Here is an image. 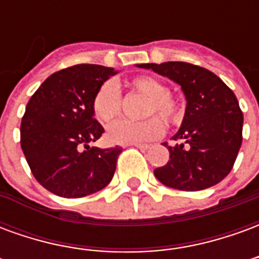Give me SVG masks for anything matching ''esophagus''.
Returning <instances> with one entry per match:
<instances>
[{
	"instance_id": "1",
	"label": "esophagus",
	"mask_w": 259,
	"mask_h": 259,
	"mask_svg": "<svg viewBox=\"0 0 259 259\" xmlns=\"http://www.w3.org/2000/svg\"><path fill=\"white\" fill-rule=\"evenodd\" d=\"M135 147L140 148V150H148V148H150V144H135Z\"/></svg>"
}]
</instances>
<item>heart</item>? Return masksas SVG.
I'll return each mask as SVG.
<instances>
[{
  "label": "heart",
  "instance_id": "heart-1",
  "mask_svg": "<svg viewBox=\"0 0 259 259\" xmlns=\"http://www.w3.org/2000/svg\"><path fill=\"white\" fill-rule=\"evenodd\" d=\"M130 87L147 97L143 116L158 113L169 123H178L183 116L179 102L168 93L166 85L151 76H137L130 81ZM93 112L101 123L113 122L122 112V94L119 85L108 80L102 83L93 98ZM163 133V123L158 118H147L140 122L119 120L109 126L107 137L113 144L130 146L158 139Z\"/></svg>",
  "mask_w": 259,
  "mask_h": 259
}]
</instances>
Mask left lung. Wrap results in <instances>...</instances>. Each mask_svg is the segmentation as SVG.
Masks as SVG:
<instances>
[{
	"mask_svg": "<svg viewBox=\"0 0 259 259\" xmlns=\"http://www.w3.org/2000/svg\"><path fill=\"white\" fill-rule=\"evenodd\" d=\"M180 85L186 98L182 126L168 147L169 161L154 175L162 185L198 191L218 185L229 175L243 141V113L234 93L208 69L187 62L140 64Z\"/></svg>",
	"mask_w": 259,
	"mask_h": 259,
	"instance_id": "8db88e82",
	"label": "left lung"
}]
</instances>
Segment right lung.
<instances>
[{"label": "right lung", "instance_id": "add662e5", "mask_svg": "<svg viewBox=\"0 0 259 259\" xmlns=\"http://www.w3.org/2000/svg\"><path fill=\"white\" fill-rule=\"evenodd\" d=\"M116 73L101 65H74L47 77L27 102L20 146L31 174L48 191L79 198L112 180L122 147L89 144L104 133L94 119V94Z\"/></svg>", "mask_w": 259, "mask_h": 259}]
</instances>
